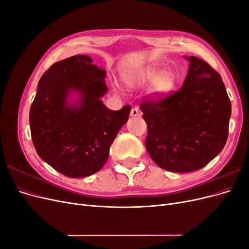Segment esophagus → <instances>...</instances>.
<instances>
[{
  "label": "esophagus",
  "instance_id": "1",
  "mask_svg": "<svg viewBox=\"0 0 249 249\" xmlns=\"http://www.w3.org/2000/svg\"><path fill=\"white\" fill-rule=\"evenodd\" d=\"M140 115H141V112H140V110L138 108H133L131 110V116L132 117H138Z\"/></svg>",
  "mask_w": 249,
  "mask_h": 249
}]
</instances>
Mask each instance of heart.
Listing matches in <instances>:
<instances>
[{"mask_svg":"<svg viewBox=\"0 0 249 249\" xmlns=\"http://www.w3.org/2000/svg\"><path fill=\"white\" fill-rule=\"evenodd\" d=\"M125 83L130 87H142L149 83V94L160 99L166 96L175 86V77L169 71H160L157 67H144L125 74Z\"/></svg>","mask_w":249,"mask_h":249,"instance_id":"b5f03b06","label":"heart"}]
</instances>
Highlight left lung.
<instances>
[{
  "instance_id": "8db88e82",
  "label": "left lung",
  "mask_w": 249,
  "mask_h": 249,
  "mask_svg": "<svg viewBox=\"0 0 249 249\" xmlns=\"http://www.w3.org/2000/svg\"><path fill=\"white\" fill-rule=\"evenodd\" d=\"M184 58L190 63L180 90L140 106L147 153L172 172L195 171L212 161L227 142L231 114L220 74L197 57Z\"/></svg>"
}]
</instances>
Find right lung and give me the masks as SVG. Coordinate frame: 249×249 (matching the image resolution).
<instances>
[{
    "label": "right lung",
    "instance_id": "add662e5",
    "mask_svg": "<svg viewBox=\"0 0 249 249\" xmlns=\"http://www.w3.org/2000/svg\"><path fill=\"white\" fill-rule=\"evenodd\" d=\"M106 71L86 55L53 64L42 74L30 108V129L38 156L69 178L103 168L110 146L127 122L131 106L108 109Z\"/></svg>",
    "mask_w": 249,
    "mask_h": 249
}]
</instances>
